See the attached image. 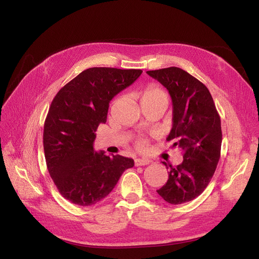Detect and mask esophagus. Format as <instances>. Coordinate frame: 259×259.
Segmentation results:
<instances>
[{"mask_svg": "<svg viewBox=\"0 0 259 259\" xmlns=\"http://www.w3.org/2000/svg\"><path fill=\"white\" fill-rule=\"evenodd\" d=\"M150 163V161L147 159H136L135 160V166H143V165H148Z\"/></svg>", "mask_w": 259, "mask_h": 259, "instance_id": "1", "label": "esophagus"}]
</instances>
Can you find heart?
<instances>
[{
	"label": "heart",
	"instance_id": "obj_1",
	"mask_svg": "<svg viewBox=\"0 0 259 259\" xmlns=\"http://www.w3.org/2000/svg\"><path fill=\"white\" fill-rule=\"evenodd\" d=\"M137 95L140 99V104L142 105L152 103V101L158 100V99L167 100L166 93L164 92L159 85H155V84H148L144 86V88L139 89V91L137 92ZM136 146L139 150H145L146 142L143 139H140L136 143Z\"/></svg>",
	"mask_w": 259,
	"mask_h": 259
}]
</instances>
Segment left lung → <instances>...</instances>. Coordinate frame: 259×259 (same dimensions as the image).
I'll list each match as a JSON object with an SVG mask.
<instances>
[{"label": "left lung", "mask_w": 259, "mask_h": 259, "mask_svg": "<svg viewBox=\"0 0 259 259\" xmlns=\"http://www.w3.org/2000/svg\"><path fill=\"white\" fill-rule=\"evenodd\" d=\"M147 73L169 93L173 127L166 139L184 150L183 162L168 165L167 183L156 192L170 204H183L199 197L215 173L223 139L221 116L206 86L185 70L169 67Z\"/></svg>", "instance_id": "obj_1"}]
</instances>
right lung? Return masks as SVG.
I'll return each instance as SVG.
<instances>
[{
    "instance_id": "add662e5",
    "label": "right lung",
    "mask_w": 259,
    "mask_h": 259,
    "mask_svg": "<svg viewBox=\"0 0 259 259\" xmlns=\"http://www.w3.org/2000/svg\"><path fill=\"white\" fill-rule=\"evenodd\" d=\"M143 73L140 69L84 70L54 97L44 123L48 169L59 193L76 205L96 204L112 191L134 160L94 150L95 132L107 122L110 100Z\"/></svg>"
}]
</instances>
